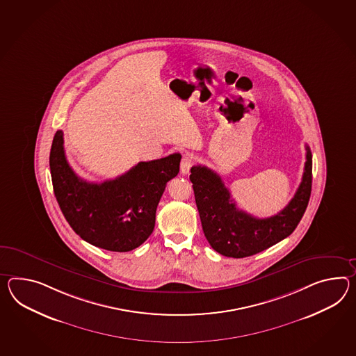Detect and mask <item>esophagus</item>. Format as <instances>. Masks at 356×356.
<instances>
[{"instance_id": "obj_1", "label": "esophagus", "mask_w": 356, "mask_h": 356, "mask_svg": "<svg viewBox=\"0 0 356 356\" xmlns=\"http://www.w3.org/2000/svg\"><path fill=\"white\" fill-rule=\"evenodd\" d=\"M193 165H194V156H191V154H185V156H182L181 163H180L181 174H189Z\"/></svg>"}]
</instances>
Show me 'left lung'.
I'll list each match as a JSON object with an SVG mask.
<instances>
[{
  "mask_svg": "<svg viewBox=\"0 0 356 356\" xmlns=\"http://www.w3.org/2000/svg\"><path fill=\"white\" fill-rule=\"evenodd\" d=\"M191 172L203 233L211 247L226 257H248L292 234L304 216L312 194V156L307 145L302 181L295 197L286 209L268 218L252 216L238 209L215 171L204 165H193Z\"/></svg>",
  "mask_w": 356,
  "mask_h": 356,
  "instance_id": "obj_1",
  "label": "left lung"
}]
</instances>
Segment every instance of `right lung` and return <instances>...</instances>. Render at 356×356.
<instances>
[{"label":"right lung","mask_w":356,"mask_h":356,"mask_svg":"<svg viewBox=\"0 0 356 356\" xmlns=\"http://www.w3.org/2000/svg\"><path fill=\"white\" fill-rule=\"evenodd\" d=\"M56 131L50 152L54 194L70 227L87 243L106 251L138 248L153 233L156 206L165 184L179 174L181 156L139 162L104 182H87L72 170Z\"/></svg>","instance_id":"obj_1"}]
</instances>
